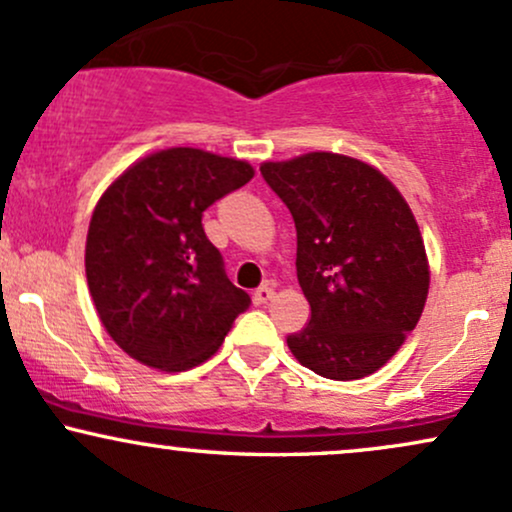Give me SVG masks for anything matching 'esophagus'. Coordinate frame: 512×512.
<instances>
[{"instance_id":"obj_1","label":"esophagus","mask_w":512,"mask_h":512,"mask_svg":"<svg viewBox=\"0 0 512 512\" xmlns=\"http://www.w3.org/2000/svg\"><path fill=\"white\" fill-rule=\"evenodd\" d=\"M252 298H255V303H257V305L269 303V301H272V298H274V289H272V286L264 284V286H260V289L255 291V296H252Z\"/></svg>"}]
</instances>
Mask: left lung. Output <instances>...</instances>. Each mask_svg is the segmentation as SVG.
Instances as JSON below:
<instances>
[{
  "instance_id": "obj_1",
  "label": "left lung",
  "mask_w": 512,
  "mask_h": 512,
  "mask_svg": "<svg viewBox=\"0 0 512 512\" xmlns=\"http://www.w3.org/2000/svg\"><path fill=\"white\" fill-rule=\"evenodd\" d=\"M260 170L296 223L298 284L310 303L308 325L286 337L291 354L322 378H366L424 313L431 267L414 211L354 156L310 151Z\"/></svg>"
}]
</instances>
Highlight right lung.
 <instances>
[{"instance_id": "right-lung-1", "label": "right lung", "mask_w": 512, "mask_h": 512, "mask_svg": "<svg viewBox=\"0 0 512 512\" xmlns=\"http://www.w3.org/2000/svg\"><path fill=\"white\" fill-rule=\"evenodd\" d=\"M240 158L173 146L110 182L86 236V281L113 342L144 366L180 373L219 351L250 305L223 272L204 209L252 180Z\"/></svg>"}]
</instances>
